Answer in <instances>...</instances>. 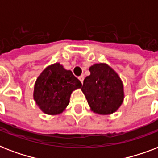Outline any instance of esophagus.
<instances>
[{
  "mask_svg": "<svg viewBox=\"0 0 158 158\" xmlns=\"http://www.w3.org/2000/svg\"><path fill=\"white\" fill-rule=\"evenodd\" d=\"M78 79L80 80L81 82L83 83V81H84V77H83V76H81V77H78Z\"/></svg>",
  "mask_w": 158,
  "mask_h": 158,
  "instance_id": "obj_1",
  "label": "esophagus"
}]
</instances>
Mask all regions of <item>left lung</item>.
<instances>
[{
  "label": "left lung",
  "mask_w": 158,
  "mask_h": 158,
  "mask_svg": "<svg viewBox=\"0 0 158 158\" xmlns=\"http://www.w3.org/2000/svg\"><path fill=\"white\" fill-rule=\"evenodd\" d=\"M89 70L90 75L85 78L81 90L91 110L102 115L116 112L124 99L119 76L105 64H94Z\"/></svg>",
  "instance_id": "8db88e82"
}]
</instances>
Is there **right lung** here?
I'll use <instances>...</instances> for the list:
<instances>
[{"mask_svg": "<svg viewBox=\"0 0 158 158\" xmlns=\"http://www.w3.org/2000/svg\"><path fill=\"white\" fill-rule=\"evenodd\" d=\"M81 87L73 73L57 63L47 67L36 79L33 97L42 112L59 114L69 105L72 92Z\"/></svg>", "mask_w": 158, "mask_h": 158, "instance_id": "obj_1", "label": "right lung"}]
</instances>
